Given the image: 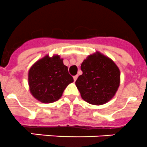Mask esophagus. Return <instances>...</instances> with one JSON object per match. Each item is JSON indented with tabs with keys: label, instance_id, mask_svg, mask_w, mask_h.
<instances>
[{
	"label": "esophagus",
	"instance_id": "esophagus-1",
	"mask_svg": "<svg viewBox=\"0 0 147 147\" xmlns=\"http://www.w3.org/2000/svg\"><path fill=\"white\" fill-rule=\"evenodd\" d=\"M77 78H78V76H77V75H76V76H74V80L75 82H76V79H77Z\"/></svg>",
	"mask_w": 147,
	"mask_h": 147
}]
</instances>
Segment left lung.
<instances>
[{"label":"left lung","mask_w":147,"mask_h":147,"mask_svg":"<svg viewBox=\"0 0 147 147\" xmlns=\"http://www.w3.org/2000/svg\"><path fill=\"white\" fill-rule=\"evenodd\" d=\"M81 69L76 86L83 100L100 106L112 99L120 84V71L111 58L95 52L84 60Z\"/></svg>","instance_id":"8db88e82"}]
</instances>
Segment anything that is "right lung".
<instances>
[{"label": "right lung", "mask_w": 147, "mask_h": 147, "mask_svg": "<svg viewBox=\"0 0 147 147\" xmlns=\"http://www.w3.org/2000/svg\"><path fill=\"white\" fill-rule=\"evenodd\" d=\"M74 79L60 55H47L37 60L28 71V85L31 95L38 101L51 103L61 98L64 90Z\"/></svg>", "instance_id": "obj_1"}]
</instances>
